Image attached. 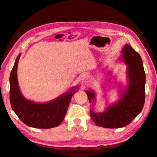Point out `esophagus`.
Instances as JSON below:
<instances>
[{
    "mask_svg": "<svg viewBox=\"0 0 157 157\" xmlns=\"http://www.w3.org/2000/svg\"><path fill=\"white\" fill-rule=\"evenodd\" d=\"M87 79V77L86 75H82V80H83V81L84 82V81H86V80Z\"/></svg>",
    "mask_w": 157,
    "mask_h": 157,
    "instance_id": "1",
    "label": "esophagus"
}]
</instances>
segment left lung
Here are the masks:
<instances>
[{"label": "left lung", "instance_id": "left-lung-1", "mask_svg": "<svg viewBox=\"0 0 157 157\" xmlns=\"http://www.w3.org/2000/svg\"><path fill=\"white\" fill-rule=\"evenodd\" d=\"M120 58L127 65L128 84L120 88V98L109 105L102 113L90 110V116L97 126L106 128H122L129 124L143 109L145 92V74L140 55L129 44H126ZM89 101L92 105L96 101V93L86 90Z\"/></svg>", "mask_w": 157, "mask_h": 157}]
</instances>
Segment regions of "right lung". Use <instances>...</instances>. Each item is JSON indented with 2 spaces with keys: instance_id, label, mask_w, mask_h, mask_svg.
<instances>
[{
  "instance_id": "add662e5",
  "label": "right lung",
  "mask_w": 157,
  "mask_h": 157,
  "mask_svg": "<svg viewBox=\"0 0 157 157\" xmlns=\"http://www.w3.org/2000/svg\"><path fill=\"white\" fill-rule=\"evenodd\" d=\"M19 54L10 77V101L12 110L27 126L36 128H52L59 126L63 121L71 99L78 91V86L50 101L39 103L28 100L21 94L17 78Z\"/></svg>"
}]
</instances>
